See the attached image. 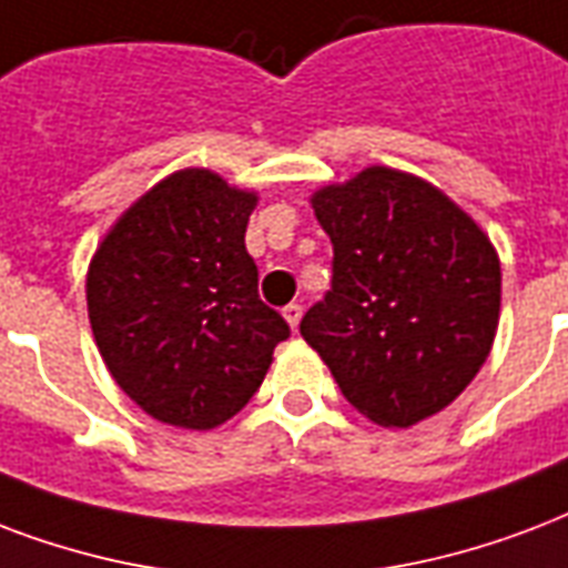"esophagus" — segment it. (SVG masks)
I'll return each instance as SVG.
<instances>
[{"instance_id": "34e87169", "label": "esophagus", "mask_w": 568, "mask_h": 568, "mask_svg": "<svg viewBox=\"0 0 568 568\" xmlns=\"http://www.w3.org/2000/svg\"><path fill=\"white\" fill-rule=\"evenodd\" d=\"M301 315H303L301 303H288V306L283 310V318L288 322V327H292V331H297V324H301Z\"/></svg>"}]
</instances>
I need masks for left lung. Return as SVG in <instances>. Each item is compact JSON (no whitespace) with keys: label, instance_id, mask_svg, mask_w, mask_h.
<instances>
[{"label":"left lung","instance_id":"obj_1","mask_svg":"<svg viewBox=\"0 0 568 568\" xmlns=\"http://www.w3.org/2000/svg\"><path fill=\"white\" fill-rule=\"evenodd\" d=\"M333 280L301 336L363 417L408 428L483 369L500 318V258L428 181L369 166L313 193Z\"/></svg>","mask_w":568,"mask_h":568}]
</instances>
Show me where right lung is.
<instances>
[{"label": "right lung", "mask_w": 568, "mask_h": 568, "mask_svg": "<svg viewBox=\"0 0 568 568\" xmlns=\"http://www.w3.org/2000/svg\"><path fill=\"white\" fill-rule=\"evenodd\" d=\"M255 202L211 169L172 172L115 220L89 265L98 352L160 423L205 432L235 417L288 339L244 244Z\"/></svg>", "instance_id": "add662e5"}]
</instances>
